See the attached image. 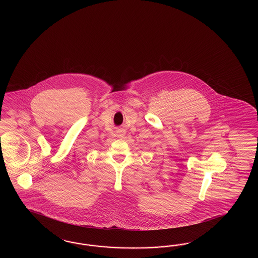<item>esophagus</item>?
Segmentation results:
<instances>
[{"label":"esophagus","mask_w":258,"mask_h":258,"mask_svg":"<svg viewBox=\"0 0 258 258\" xmlns=\"http://www.w3.org/2000/svg\"><path fill=\"white\" fill-rule=\"evenodd\" d=\"M116 134H117V137L119 139H123V138H125V131L123 128H118L116 131Z\"/></svg>","instance_id":"34e87169"}]
</instances>
